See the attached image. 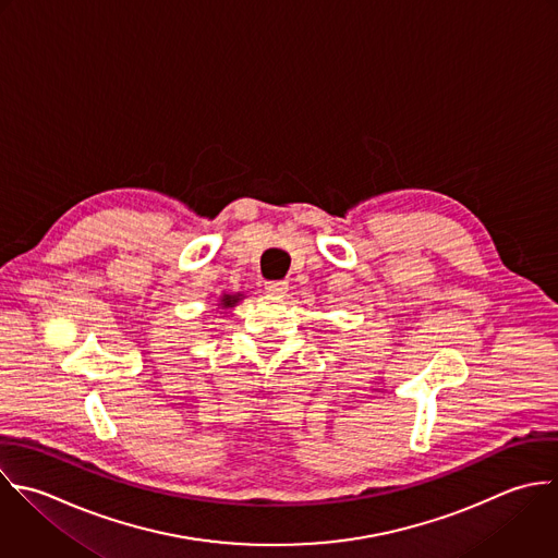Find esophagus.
Listing matches in <instances>:
<instances>
[{
	"label": "esophagus",
	"mask_w": 558,
	"mask_h": 558,
	"mask_svg": "<svg viewBox=\"0 0 558 558\" xmlns=\"http://www.w3.org/2000/svg\"><path fill=\"white\" fill-rule=\"evenodd\" d=\"M265 291L274 298H284L287 291H289V284L284 280H274V282H267L265 284Z\"/></svg>",
	"instance_id": "obj_1"
}]
</instances>
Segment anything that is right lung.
<instances>
[{
    "label": "right lung",
    "instance_id": "right-lung-1",
    "mask_svg": "<svg viewBox=\"0 0 558 558\" xmlns=\"http://www.w3.org/2000/svg\"><path fill=\"white\" fill-rule=\"evenodd\" d=\"M243 298H245L243 293H221V295H219V302L215 304V306L219 308L217 313H226L228 308H234Z\"/></svg>",
    "mask_w": 558,
    "mask_h": 558
}]
</instances>
